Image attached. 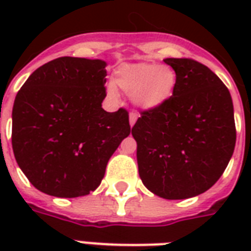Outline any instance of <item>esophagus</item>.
<instances>
[{"label": "esophagus", "mask_w": 251, "mask_h": 251, "mask_svg": "<svg viewBox=\"0 0 251 251\" xmlns=\"http://www.w3.org/2000/svg\"><path fill=\"white\" fill-rule=\"evenodd\" d=\"M137 118H138V114L135 112H130L129 114V122H130V126L133 127L134 124L137 122Z\"/></svg>", "instance_id": "1"}]
</instances>
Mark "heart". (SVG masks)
<instances>
[{"mask_svg":"<svg viewBox=\"0 0 251 251\" xmlns=\"http://www.w3.org/2000/svg\"><path fill=\"white\" fill-rule=\"evenodd\" d=\"M114 83L106 86L110 96H117V85L143 110H156L172 99L176 90L177 75L169 66L147 62L124 64L114 72Z\"/></svg>","mask_w":251,"mask_h":251,"instance_id":"1","label":"heart"}]
</instances>
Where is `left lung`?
Listing matches in <instances>:
<instances>
[{
    "mask_svg": "<svg viewBox=\"0 0 251 251\" xmlns=\"http://www.w3.org/2000/svg\"><path fill=\"white\" fill-rule=\"evenodd\" d=\"M177 75L175 94L145 110L131 129L138 171L151 193L187 199L214 186L236 145L233 102L214 72L191 58H165Z\"/></svg>",
    "mask_w": 251,
    "mask_h": 251,
    "instance_id": "8db88e82",
    "label": "left lung"
}]
</instances>
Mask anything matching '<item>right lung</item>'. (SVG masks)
I'll return each mask as SVG.
<instances>
[{
	"label": "right lung",
	"instance_id": "right-lung-1",
	"mask_svg": "<svg viewBox=\"0 0 251 251\" xmlns=\"http://www.w3.org/2000/svg\"><path fill=\"white\" fill-rule=\"evenodd\" d=\"M105 66L102 60L60 57L36 69L18 91L11 145L37 190L58 198L90 194L130 134L127 110L101 108Z\"/></svg>",
	"mask_w": 251,
	"mask_h": 251
}]
</instances>
